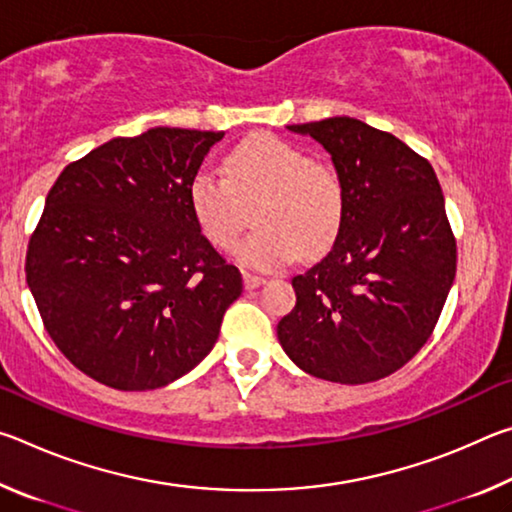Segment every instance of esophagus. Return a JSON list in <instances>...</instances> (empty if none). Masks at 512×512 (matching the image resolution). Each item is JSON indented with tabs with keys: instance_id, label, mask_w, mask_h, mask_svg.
Listing matches in <instances>:
<instances>
[{
	"instance_id": "34e87169",
	"label": "esophagus",
	"mask_w": 512,
	"mask_h": 512,
	"mask_svg": "<svg viewBox=\"0 0 512 512\" xmlns=\"http://www.w3.org/2000/svg\"><path fill=\"white\" fill-rule=\"evenodd\" d=\"M244 284H246V289H257L259 284H264V277L255 275V273H244Z\"/></svg>"
}]
</instances>
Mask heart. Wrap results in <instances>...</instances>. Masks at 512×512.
<instances>
[{
    "mask_svg": "<svg viewBox=\"0 0 512 512\" xmlns=\"http://www.w3.org/2000/svg\"><path fill=\"white\" fill-rule=\"evenodd\" d=\"M198 228L212 246L228 250L248 228L237 259L277 268L300 255L318 257L339 237L345 189L329 164L275 135H250L223 160V176L198 171L187 189Z\"/></svg>",
    "mask_w": 512,
    "mask_h": 512,
    "instance_id": "heart-1",
    "label": "heart"
}]
</instances>
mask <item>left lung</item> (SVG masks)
Wrapping results in <instances>:
<instances>
[{"mask_svg": "<svg viewBox=\"0 0 512 512\" xmlns=\"http://www.w3.org/2000/svg\"><path fill=\"white\" fill-rule=\"evenodd\" d=\"M287 128L332 155L345 212L332 250L291 280L296 307L277 323V339L318 379H384L427 343L454 284L443 189L422 155L359 119Z\"/></svg>", "mask_w": 512, "mask_h": 512, "instance_id": "1", "label": "left lung"}]
</instances>
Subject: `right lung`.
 <instances>
[{
    "label": "right lung",
    "mask_w": 512,
    "mask_h": 512,
    "mask_svg": "<svg viewBox=\"0 0 512 512\" xmlns=\"http://www.w3.org/2000/svg\"><path fill=\"white\" fill-rule=\"evenodd\" d=\"M225 133L151 128L67 164L27 250V284L58 350L117 391H153L219 339L241 273L198 228L187 189Z\"/></svg>",
    "instance_id": "1"
}]
</instances>
